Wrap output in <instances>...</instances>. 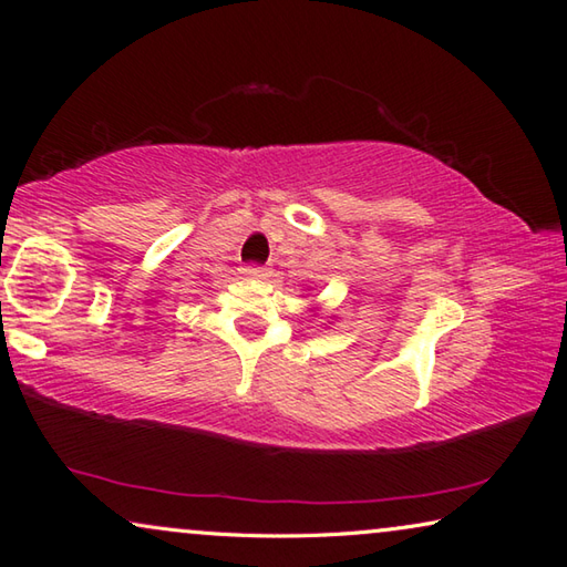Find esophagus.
Wrapping results in <instances>:
<instances>
[{"label": "esophagus", "mask_w": 567, "mask_h": 567, "mask_svg": "<svg viewBox=\"0 0 567 567\" xmlns=\"http://www.w3.org/2000/svg\"><path fill=\"white\" fill-rule=\"evenodd\" d=\"M248 277H268V268L265 265H246Z\"/></svg>", "instance_id": "obj_1"}]
</instances>
